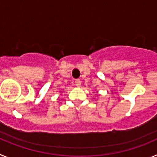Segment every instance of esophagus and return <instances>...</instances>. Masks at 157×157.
<instances>
[{
	"label": "esophagus",
	"mask_w": 157,
	"mask_h": 157,
	"mask_svg": "<svg viewBox=\"0 0 157 157\" xmlns=\"http://www.w3.org/2000/svg\"><path fill=\"white\" fill-rule=\"evenodd\" d=\"M75 82L76 86L79 87L80 86H81V81H80V79H75Z\"/></svg>",
	"instance_id": "34e87169"
}]
</instances>
